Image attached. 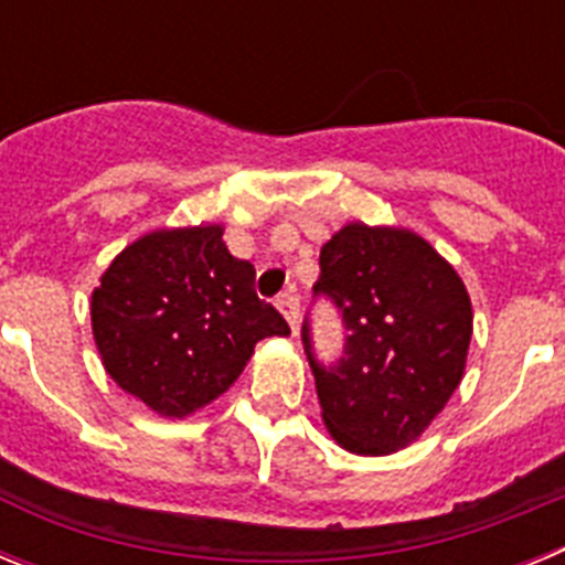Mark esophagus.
<instances>
[{"label":"esophagus","instance_id":"1","mask_svg":"<svg viewBox=\"0 0 565 565\" xmlns=\"http://www.w3.org/2000/svg\"><path fill=\"white\" fill-rule=\"evenodd\" d=\"M277 308L282 311V317L288 319V326L297 331V322H299V297L297 294H282V297L277 299Z\"/></svg>","mask_w":565,"mask_h":565}]
</instances>
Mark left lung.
Instances as JSON below:
<instances>
[{
  "mask_svg": "<svg viewBox=\"0 0 565 565\" xmlns=\"http://www.w3.org/2000/svg\"><path fill=\"white\" fill-rule=\"evenodd\" d=\"M313 297L331 299L348 331L339 362L313 356L328 433L356 456L416 441L461 384L472 306L456 268L407 228L348 223L319 252Z\"/></svg>",
  "mask_w": 565,
  "mask_h": 565,
  "instance_id": "8db88e82",
  "label": "left lung"
}]
</instances>
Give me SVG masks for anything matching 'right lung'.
I'll list each match as a JSON object with an SVG mask.
<instances>
[{
  "mask_svg": "<svg viewBox=\"0 0 565 565\" xmlns=\"http://www.w3.org/2000/svg\"><path fill=\"white\" fill-rule=\"evenodd\" d=\"M89 317L115 384L167 418L226 393L259 339L291 333L254 291L252 263L228 254L221 226L135 239L104 271Z\"/></svg>",
  "mask_w": 565,
  "mask_h": 565,
  "instance_id": "right-lung-1",
  "label": "right lung"
}]
</instances>
